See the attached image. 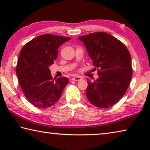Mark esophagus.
I'll use <instances>...</instances> for the list:
<instances>
[{
  "instance_id": "esophagus-1",
  "label": "esophagus",
  "mask_w": 150,
  "mask_h": 150,
  "mask_svg": "<svg viewBox=\"0 0 150 150\" xmlns=\"http://www.w3.org/2000/svg\"><path fill=\"white\" fill-rule=\"evenodd\" d=\"M72 79L75 81H78L82 80V77H79V76H75V77H73L72 78Z\"/></svg>"
}]
</instances>
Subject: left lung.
Masks as SVG:
<instances>
[{
    "instance_id": "8db88e82",
    "label": "left lung",
    "mask_w": 150,
    "mask_h": 150,
    "mask_svg": "<svg viewBox=\"0 0 150 150\" xmlns=\"http://www.w3.org/2000/svg\"><path fill=\"white\" fill-rule=\"evenodd\" d=\"M78 38L84 43L99 76L93 82L87 79L88 100L98 108L111 107L121 99L130 85L132 75L130 52L122 42L106 32H94Z\"/></svg>"
}]
</instances>
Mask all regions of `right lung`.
I'll return each mask as SVG.
<instances>
[{
	"label": "right lung",
	"mask_w": 150,
	"mask_h": 150,
	"mask_svg": "<svg viewBox=\"0 0 150 150\" xmlns=\"http://www.w3.org/2000/svg\"><path fill=\"white\" fill-rule=\"evenodd\" d=\"M70 39L54 34L40 35L20 51L16 75L24 95L35 107L54 105L69 82L65 77L53 79L49 67L57 59L59 47Z\"/></svg>",
	"instance_id": "right-lung-1"
}]
</instances>
